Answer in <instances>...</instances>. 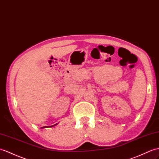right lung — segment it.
Segmentation results:
<instances>
[{
  "instance_id": "add662e5",
  "label": "right lung",
  "mask_w": 159,
  "mask_h": 159,
  "mask_svg": "<svg viewBox=\"0 0 159 159\" xmlns=\"http://www.w3.org/2000/svg\"><path fill=\"white\" fill-rule=\"evenodd\" d=\"M51 127H53V126H51Z\"/></svg>"
}]
</instances>
